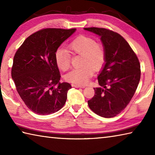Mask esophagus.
I'll use <instances>...</instances> for the list:
<instances>
[{"label": "esophagus", "instance_id": "1", "mask_svg": "<svg viewBox=\"0 0 155 155\" xmlns=\"http://www.w3.org/2000/svg\"><path fill=\"white\" fill-rule=\"evenodd\" d=\"M73 86L76 87V88H85V86L80 85H74Z\"/></svg>", "mask_w": 155, "mask_h": 155}]
</instances>
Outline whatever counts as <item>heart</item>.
Wrapping results in <instances>:
<instances>
[{"label":"heart","mask_w":155,"mask_h":155,"mask_svg":"<svg viewBox=\"0 0 155 155\" xmlns=\"http://www.w3.org/2000/svg\"><path fill=\"white\" fill-rule=\"evenodd\" d=\"M72 53L82 55L81 65L66 74L65 78L70 83L84 85L89 82L94 74V70H99L106 61L104 47L95 43L94 39L85 36H79L68 45ZM55 61L60 70L65 71L70 66V55L66 50L58 49L55 53Z\"/></svg>","instance_id":"heart-1"}]
</instances>
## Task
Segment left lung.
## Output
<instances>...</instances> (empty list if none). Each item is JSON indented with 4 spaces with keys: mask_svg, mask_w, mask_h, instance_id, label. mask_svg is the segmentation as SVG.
Returning <instances> with one entry per match:
<instances>
[{
    "mask_svg": "<svg viewBox=\"0 0 155 155\" xmlns=\"http://www.w3.org/2000/svg\"><path fill=\"white\" fill-rule=\"evenodd\" d=\"M84 30L100 36L106 51L105 63L97 77L100 87L94 88L89 107L100 117H115L126 108L136 92L141 74L139 60L118 33L94 27Z\"/></svg>",
    "mask_w": 155,
    "mask_h": 155,
    "instance_id": "8db88e82",
    "label": "left lung"
}]
</instances>
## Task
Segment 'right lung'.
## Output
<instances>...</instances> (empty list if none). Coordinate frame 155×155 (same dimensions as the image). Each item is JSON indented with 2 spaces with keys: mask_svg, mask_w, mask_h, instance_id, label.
I'll list each match as a JSON object with an SVG mask.
<instances>
[{
  "mask_svg": "<svg viewBox=\"0 0 155 155\" xmlns=\"http://www.w3.org/2000/svg\"><path fill=\"white\" fill-rule=\"evenodd\" d=\"M76 30H39L28 36L15 53L11 77L25 104L36 114L55 113L65 104L72 87L68 83L60 82L55 53Z\"/></svg>",
  "mask_w": 155,
  "mask_h": 155,
  "instance_id": "right-lung-1",
  "label": "right lung"
}]
</instances>
